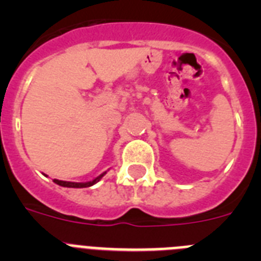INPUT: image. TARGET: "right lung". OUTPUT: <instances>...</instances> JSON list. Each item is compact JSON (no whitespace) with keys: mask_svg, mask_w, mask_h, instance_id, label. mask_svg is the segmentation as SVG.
Listing matches in <instances>:
<instances>
[{"mask_svg":"<svg viewBox=\"0 0 261 261\" xmlns=\"http://www.w3.org/2000/svg\"><path fill=\"white\" fill-rule=\"evenodd\" d=\"M106 175V172H103L102 175H99L98 177H95L94 180L91 181H86V183H74V181H64V180H57V179H55V183L59 184V186L61 187H68V188H86V187H91L94 186L95 183H98L100 179H102L103 176Z\"/></svg>","mask_w":261,"mask_h":261,"instance_id":"1","label":"right lung"}]
</instances>
